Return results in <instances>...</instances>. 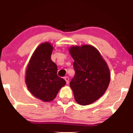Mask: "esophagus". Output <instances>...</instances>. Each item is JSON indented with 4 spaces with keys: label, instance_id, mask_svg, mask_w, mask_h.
Segmentation results:
<instances>
[{
    "label": "esophagus",
    "instance_id": "obj_1",
    "mask_svg": "<svg viewBox=\"0 0 133 133\" xmlns=\"http://www.w3.org/2000/svg\"><path fill=\"white\" fill-rule=\"evenodd\" d=\"M64 79L65 80V81H66V84H68V83H69V77H68V76H66V77H64Z\"/></svg>",
    "mask_w": 133,
    "mask_h": 133
}]
</instances>
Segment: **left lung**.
<instances>
[{
    "label": "left lung",
    "mask_w": 133,
    "mask_h": 133,
    "mask_svg": "<svg viewBox=\"0 0 133 133\" xmlns=\"http://www.w3.org/2000/svg\"><path fill=\"white\" fill-rule=\"evenodd\" d=\"M69 52L74 59L75 75L70 86L76 102L88 105L105 93L110 82L108 65L99 51L91 45L71 46Z\"/></svg>",
    "instance_id": "obj_1"
}]
</instances>
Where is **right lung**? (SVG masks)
<instances>
[{
	"instance_id": "add662e5",
	"label": "right lung",
	"mask_w": 133,
	"mask_h": 133,
	"mask_svg": "<svg viewBox=\"0 0 133 133\" xmlns=\"http://www.w3.org/2000/svg\"><path fill=\"white\" fill-rule=\"evenodd\" d=\"M53 46L50 42L41 43L30 58L26 70L25 83L34 96L43 102L55 99L66 82L57 76V66L51 59Z\"/></svg>"
}]
</instances>
